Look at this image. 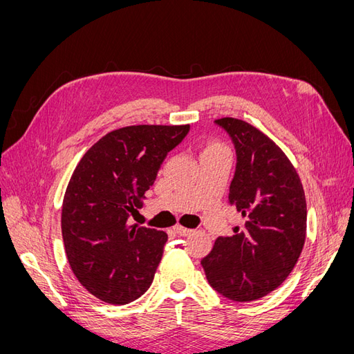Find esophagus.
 <instances>
[{"label":"esophagus","mask_w":354,"mask_h":354,"mask_svg":"<svg viewBox=\"0 0 354 354\" xmlns=\"http://www.w3.org/2000/svg\"><path fill=\"white\" fill-rule=\"evenodd\" d=\"M174 232L177 233V234H180V236H187V234H190L192 233V230L190 229H186V227H183V226H174Z\"/></svg>","instance_id":"34e87169"}]
</instances>
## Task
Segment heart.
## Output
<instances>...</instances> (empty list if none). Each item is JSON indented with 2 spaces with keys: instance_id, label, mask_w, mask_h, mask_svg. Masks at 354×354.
Here are the masks:
<instances>
[{
  "instance_id": "1",
  "label": "heart",
  "mask_w": 354,
  "mask_h": 354,
  "mask_svg": "<svg viewBox=\"0 0 354 354\" xmlns=\"http://www.w3.org/2000/svg\"><path fill=\"white\" fill-rule=\"evenodd\" d=\"M220 149H226V146H224L223 143L220 142H216V140H211L205 145V147H203L202 153H207V152H214V151H220Z\"/></svg>"
}]
</instances>
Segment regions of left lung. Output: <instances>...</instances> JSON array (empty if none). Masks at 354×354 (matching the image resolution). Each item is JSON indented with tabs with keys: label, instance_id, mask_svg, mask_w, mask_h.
Listing matches in <instances>:
<instances>
[{
	"label": "left lung",
	"instance_id": "obj_1",
	"mask_svg": "<svg viewBox=\"0 0 354 354\" xmlns=\"http://www.w3.org/2000/svg\"><path fill=\"white\" fill-rule=\"evenodd\" d=\"M236 149L229 203L245 218L230 238H217L202 259L209 285L248 303L282 285L303 251L307 205L295 167L270 137L236 118L216 121Z\"/></svg>",
	"mask_w": 354,
	"mask_h": 354
}]
</instances>
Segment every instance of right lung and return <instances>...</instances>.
<instances>
[{"label":"right lung","mask_w":354,"mask_h":354,"mask_svg":"<svg viewBox=\"0 0 354 354\" xmlns=\"http://www.w3.org/2000/svg\"><path fill=\"white\" fill-rule=\"evenodd\" d=\"M190 125H130L95 142L75 168L62 205L71 269L90 294L127 304L151 286L167 233L130 226L160 164Z\"/></svg>","instance_id":"add662e5"}]
</instances>
